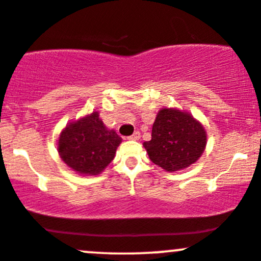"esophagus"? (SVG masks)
I'll return each mask as SVG.
<instances>
[{
    "label": "esophagus",
    "mask_w": 261,
    "mask_h": 261,
    "mask_svg": "<svg viewBox=\"0 0 261 261\" xmlns=\"http://www.w3.org/2000/svg\"><path fill=\"white\" fill-rule=\"evenodd\" d=\"M139 138H141V133L138 130L134 132L130 137H128V139H130V141H139Z\"/></svg>",
    "instance_id": "esophagus-1"
}]
</instances>
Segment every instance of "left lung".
Wrapping results in <instances>:
<instances>
[{
	"label": "left lung",
	"mask_w": 261,
	"mask_h": 261,
	"mask_svg": "<svg viewBox=\"0 0 261 261\" xmlns=\"http://www.w3.org/2000/svg\"><path fill=\"white\" fill-rule=\"evenodd\" d=\"M149 159L165 172L194 164L206 147V130L189 112L162 108L156 113L152 139L143 143Z\"/></svg>",
	"instance_id": "8db88e82"
}]
</instances>
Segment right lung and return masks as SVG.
I'll list each match as a JSON object with an SVG mask.
<instances>
[{"label": "right lung", "instance_id": "right-lung-1", "mask_svg": "<svg viewBox=\"0 0 261 261\" xmlns=\"http://www.w3.org/2000/svg\"><path fill=\"white\" fill-rule=\"evenodd\" d=\"M122 138L93 111L72 120L60 133L57 150L63 163L80 175H98L113 161Z\"/></svg>", "mask_w": 261, "mask_h": 261}]
</instances>
